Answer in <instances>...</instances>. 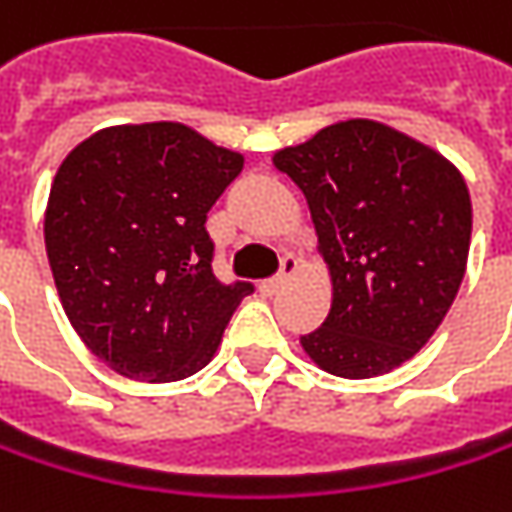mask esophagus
<instances>
[{
    "label": "esophagus",
    "mask_w": 512,
    "mask_h": 512,
    "mask_svg": "<svg viewBox=\"0 0 512 512\" xmlns=\"http://www.w3.org/2000/svg\"><path fill=\"white\" fill-rule=\"evenodd\" d=\"M296 270H299V259H296L294 253L282 256V270H279L273 279H265V282L259 285V291H262L265 296H273L279 288H282V285H285V282H288V279H291V276H294Z\"/></svg>",
    "instance_id": "esophagus-1"
}]
</instances>
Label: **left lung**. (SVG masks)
Returning a JSON list of instances; mask_svg holds the SVG:
<instances>
[{"instance_id":"1","label":"left lung","mask_w":512,"mask_h":512,"mask_svg":"<svg viewBox=\"0 0 512 512\" xmlns=\"http://www.w3.org/2000/svg\"><path fill=\"white\" fill-rule=\"evenodd\" d=\"M273 167L302 190L331 273V311L299 343L328 374L366 380L412 360L461 288L473 204L447 158L377 120H340Z\"/></svg>"}]
</instances>
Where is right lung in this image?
Wrapping results in <instances>:
<instances>
[{
	"label": "right lung",
	"mask_w": 512,
	"mask_h": 512,
	"mask_svg": "<svg viewBox=\"0 0 512 512\" xmlns=\"http://www.w3.org/2000/svg\"><path fill=\"white\" fill-rule=\"evenodd\" d=\"M244 158L184 123L100 129L65 158L45 250L65 317L109 369L172 383L204 369L250 282L213 276L204 221Z\"/></svg>",
	"instance_id": "add662e5"
}]
</instances>
